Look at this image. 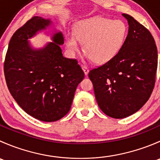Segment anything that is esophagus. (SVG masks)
Wrapping results in <instances>:
<instances>
[{
	"instance_id": "obj_1",
	"label": "esophagus",
	"mask_w": 160,
	"mask_h": 160,
	"mask_svg": "<svg viewBox=\"0 0 160 160\" xmlns=\"http://www.w3.org/2000/svg\"><path fill=\"white\" fill-rule=\"evenodd\" d=\"M82 70H83V72H84V74L85 75H88V72H89V70H88V68L87 67H84V66H83V67H82Z\"/></svg>"
}]
</instances>
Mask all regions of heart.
I'll return each mask as SVG.
<instances>
[{"label":"heart","mask_w":160,"mask_h":160,"mask_svg":"<svg viewBox=\"0 0 160 160\" xmlns=\"http://www.w3.org/2000/svg\"><path fill=\"white\" fill-rule=\"evenodd\" d=\"M128 27L122 20L98 16L79 21L74 25V35L67 36L70 52L80 50V43L87 57L95 64H104L114 59L122 49Z\"/></svg>","instance_id":"b5f03b06"}]
</instances>
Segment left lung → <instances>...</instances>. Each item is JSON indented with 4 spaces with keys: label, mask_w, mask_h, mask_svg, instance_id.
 <instances>
[{
    "label": "left lung",
    "mask_w": 160,
    "mask_h": 160,
    "mask_svg": "<svg viewBox=\"0 0 160 160\" xmlns=\"http://www.w3.org/2000/svg\"><path fill=\"white\" fill-rule=\"evenodd\" d=\"M128 32L118 54L90 70L95 98L101 111L114 118L137 112L149 100L155 85L158 52L147 28L126 14Z\"/></svg>",
    "instance_id": "obj_1"
}]
</instances>
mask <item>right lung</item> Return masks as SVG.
I'll list each match as a JSON object with an SVG mask.
<instances>
[{"instance_id": "add662e5", "label": "right lung", "mask_w": 160, "mask_h": 160, "mask_svg": "<svg viewBox=\"0 0 160 160\" xmlns=\"http://www.w3.org/2000/svg\"><path fill=\"white\" fill-rule=\"evenodd\" d=\"M52 25L50 18H31L12 35L4 62L6 83L14 99L27 114L46 122L59 120L69 112L84 78L77 61L62 56L60 31H51L52 42L43 47L30 43V38Z\"/></svg>"}]
</instances>
